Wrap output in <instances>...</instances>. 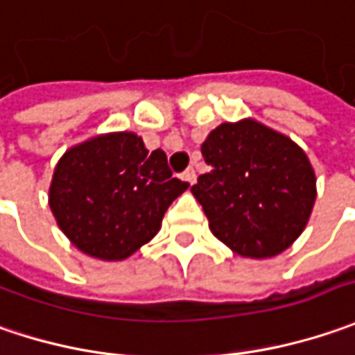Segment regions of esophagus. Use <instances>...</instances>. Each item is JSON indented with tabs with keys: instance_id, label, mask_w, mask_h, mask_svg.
<instances>
[{
	"instance_id": "obj_1",
	"label": "esophagus",
	"mask_w": 355,
	"mask_h": 355,
	"mask_svg": "<svg viewBox=\"0 0 355 355\" xmlns=\"http://www.w3.org/2000/svg\"><path fill=\"white\" fill-rule=\"evenodd\" d=\"M182 178H184L189 184H194V182H196V173H194V168H187V171H184V175H182Z\"/></svg>"
}]
</instances>
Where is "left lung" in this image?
Wrapping results in <instances>:
<instances>
[{
    "label": "left lung",
    "mask_w": 355,
    "mask_h": 355,
    "mask_svg": "<svg viewBox=\"0 0 355 355\" xmlns=\"http://www.w3.org/2000/svg\"><path fill=\"white\" fill-rule=\"evenodd\" d=\"M210 166L191 189L210 232L234 254L264 260L300 236L316 202V173L290 137L254 119L223 123L208 132Z\"/></svg>",
    "instance_id": "obj_1"
}]
</instances>
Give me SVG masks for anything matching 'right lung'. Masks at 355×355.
Instances as JSON below:
<instances>
[{"label": "right lung", "mask_w": 355, "mask_h": 355, "mask_svg": "<svg viewBox=\"0 0 355 355\" xmlns=\"http://www.w3.org/2000/svg\"><path fill=\"white\" fill-rule=\"evenodd\" d=\"M189 189L164 150L131 131L103 132L63 153L49 184L57 226L83 254L119 262L155 239L171 202Z\"/></svg>", "instance_id": "1"}]
</instances>
